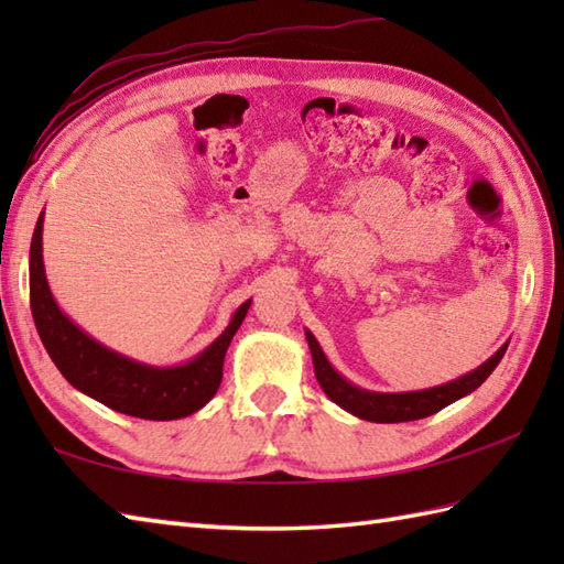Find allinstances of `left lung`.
<instances>
[{"instance_id":"obj_1","label":"left lung","mask_w":564,"mask_h":564,"mask_svg":"<svg viewBox=\"0 0 564 564\" xmlns=\"http://www.w3.org/2000/svg\"><path fill=\"white\" fill-rule=\"evenodd\" d=\"M305 339L310 346V354H313V366L319 388L325 390L332 402H337L341 410L349 414L366 419V422H378V424H398V422H414V419H424L441 412L443 406L451 402L465 398L473 390H477L482 382L489 378V373L499 366L501 356L507 354L509 341L501 346V349L489 356L482 366H477L470 373L455 378L451 382H443V386L429 388V390H414V392H373L354 386V382L346 380L341 373L334 370V366L327 361L325 351H322L319 341L315 334L305 329Z\"/></svg>"}]
</instances>
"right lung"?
I'll return each mask as SVG.
<instances>
[{
    "mask_svg": "<svg viewBox=\"0 0 564 564\" xmlns=\"http://www.w3.org/2000/svg\"><path fill=\"white\" fill-rule=\"evenodd\" d=\"M29 283L35 329L69 386L116 412L152 422L188 416L213 400L223 380L227 346L251 305V301L239 305L220 337L191 361L178 366L140 364L89 337L57 307L43 267V213L31 239Z\"/></svg>",
    "mask_w": 564,
    "mask_h": 564,
    "instance_id": "obj_1",
    "label": "right lung"
}]
</instances>
